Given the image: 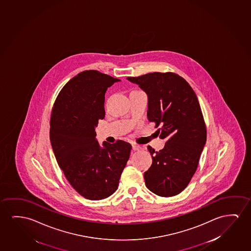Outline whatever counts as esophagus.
<instances>
[{"label": "esophagus", "mask_w": 251, "mask_h": 251, "mask_svg": "<svg viewBox=\"0 0 251 251\" xmlns=\"http://www.w3.org/2000/svg\"><path fill=\"white\" fill-rule=\"evenodd\" d=\"M140 149H141L140 145H136V144L132 145V150H133V151H139Z\"/></svg>", "instance_id": "obj_1"}]
</instances>
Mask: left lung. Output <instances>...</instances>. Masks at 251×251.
<instances>
[{"label": "left lung", "instance_id": "1", "mask_svg": "<svg viewBox=\"0 0 251 251\" xmlns=\"http://www.w3.org/2000/svg\"><path fill=\"white\" fill-rule=\"evenodd\" d=\"M128 81L148 96L147 118L162 126L159 138H166L159 151L148 146L152 165L145 172V185L152 193L171 197L185 189L198 167L206 142V128L198 98L180 75L154 72Z\"/></svg>", "mask_w": 251, "mask_h": 251}]
</instances>
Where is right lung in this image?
Returning a JSON list of instances; mask_svg holds the SVG:
<instances>
[{
    "label": "right lung",
    "mask_w": 251,
    "mask_h": 251,
    "mask_svg": "<svg viewBox=\"0 0 251 251\" xmlns=\"http://www.w3.org/2000/svg\"><path fill=\"white\" fill-rule=\"evenodd\" d=\"M97 71H85L62 88L50 118V139L57 163L75 190L99 201L118 189L131 145L96 139V127L105 117L107 88L120 81Z\"/></svg>",
    "instance_id": "obj_1"
}]
</instances>
